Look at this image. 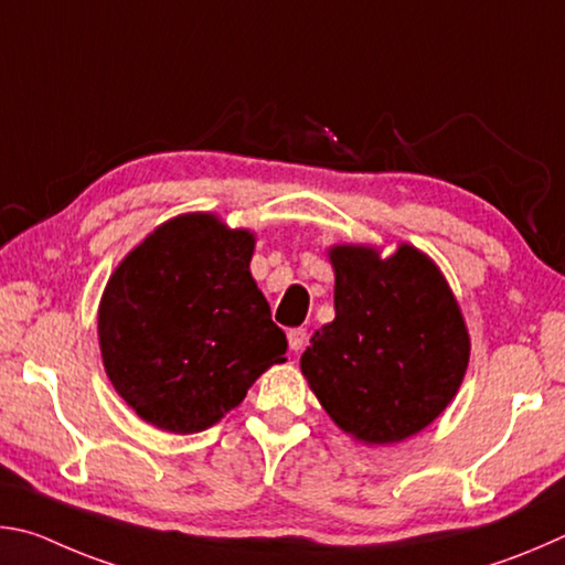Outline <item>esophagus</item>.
Listing matches in <instances>:
<instances>
[{"instance_id": "obj_1", "label": "esophagus", "mask_w": 565, "mask_h": 565, "mask_svg": "<svg viewBox=\"0 0 565 565\" xmlns=\"http://www.w3.org/2000/svg\"><path fill=\"white\" fill-rule=\"evenodd\" d=\"M288 344H290L292 352H300L305 344H308V330H302V328L290 330L288 332Z\"/></svg>"}]
</instances>
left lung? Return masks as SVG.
<instances>
[{
    "instance_id": "1",
    "label": "left lung",
    "mask_w": 565,
    "mask_h": 565,
    "mask_svg": "<svg viewBox=\"0 0 565 565\" xmlns=\"http://www.w3.org/2000/svg\"><path fill=\"white\" fill-rule=\"evenodd\" d=\"M334 320L315 332L300 370L338 427L367 447L414 437L449 407L471 340L447 277L409 243L330 245Z\"/></svg>"
}]
</instances>
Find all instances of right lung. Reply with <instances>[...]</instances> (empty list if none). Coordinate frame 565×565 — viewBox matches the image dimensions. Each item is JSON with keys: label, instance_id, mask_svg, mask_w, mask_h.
I'll return each instance as SVG.
<instances>
[{"label": "right lung", "instance_id": "obj_1", "mask_svg": "<svg viewBox=\"0 0 565 565\" xmlns=\"http://www.w3.org/2000/svg\"><path fill=\"white\" fill-rule=\"evenodd\" d=\"M255 233L215 213L153 227L98 302L106 377L146 424L195 434L221 422L288 340L250 275Z\"/></svg>", "mask_w": 565, "mask_h": 565}]
</instances>
